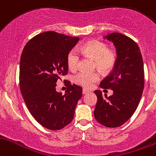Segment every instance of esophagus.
Instances as JSON below:
<instances>
[{
    "label": "esophagus",
    "mask_w": 156,
    "mask_h": 156,
    "mask_svg": "<svg viewBox=\"0 0 156 156\" xmlns=\"http://www.w3.org/2000/svg\"><path fill=\"white\" fill-rule=\"evenodd\" d=\"M89 92H90V91L86 90V89H83V94H88Z\"/></svg>",
    "instance_id": "1"
}]
</instances>
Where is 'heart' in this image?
Returning <instances> with one entry per match:
<instances>
[{"instance_id": "1", "label": "heart", "mask_w": 156, "mask_h": 156, "mask_svg": "<svg viewBox=\"0 0 156 156\" xmlns=\"http://www.w3.org/2000/svg\"><path fill=\"white\" fill-rule=\"evenodd\" d=\"M82 51L85 55L90 56L95 59L96 66L102 72L110 71L113 69L116 62V55L112 51L108 50L106 43L98 40H93L85 44L82 48ZM80 55L78 51L73 48L68 53L66 63L71 71L77 69ZM99 74L97 72L80 71L73 76V82L77 85L85 87H90L94 83L99 80Z\"/></svg>"}]
</instances>
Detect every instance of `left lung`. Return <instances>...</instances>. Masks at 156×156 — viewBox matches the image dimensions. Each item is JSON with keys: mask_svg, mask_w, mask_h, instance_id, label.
I'll use <instances>...</instances> for the list:
<instances>
[{"mask_svg": "<svg viewBox=\"0 0 156 156\" xmlns=\"http://www.w3.org/2000/svg\"><path fill=\"white\" fill-rule=\"evenodd\" d=\"M116 49L117 59L111 73L100 83L101 88H111L109 97L96 90L97 102L94 117L107 127H118L125 124L136 111L144 86V62L137 43L121 33L104 37Z\"/></svg>", "mask_w": 156, "mask_h": 156, "instance_id": "left-lung-1", "label": "left lung"}]
</instances>
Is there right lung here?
<instances>
[{
	"label": "right lung",
	"mask_w": 156,
	"mask_h": 156,
	"mask_svg": "<svg viewBox=\"0 0 156 156\" xmlns=\"http://www.w3.org/2000/svg\"><path fill=\"white\" fill-rule=\"evenodd\" d=\"M79 40L77 37L46 31L34 37L23 50L20 91L32 116L48 130H60L69 125L82 97L83 88L69 82L65 94L56 90L57 80L68 73V53Z\"/></svg>",
	"instance_id": "right-lung-1"
}]
</instances>
